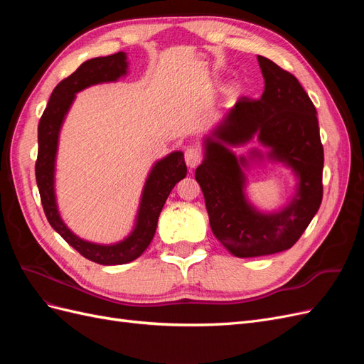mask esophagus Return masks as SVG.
<instances>
[{
    "instance_id": "1",
    "label": "esophagus",
    "mask_w": 364,
    "mask_h": 364,
    "mask_svg": "<svg viewBox=\"0 0 364 364\" xmlns=\"http://www.w3.org/2000/svg\"><path fill=\"white\" fill-rule=\"evenodd\" d=\"M202 161V151L197 147H188L185 150V162L190 168H196Z\"/></svg>"
}]
</instances>
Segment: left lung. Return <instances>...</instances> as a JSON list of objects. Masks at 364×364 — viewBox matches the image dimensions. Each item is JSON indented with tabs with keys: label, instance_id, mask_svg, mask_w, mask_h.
<instances>
[{
	"label": "left lung",
	"instance_id": "obj_1",
	"mask_svg": "<svg viewBox=\"0 0 364 364\" xmlns=\"http://www.w3.org/2000/svg\"><path fill=\"white\" fill-rule=\"evenodd\" d=\"M266 87L258 100L241 97L218 141H206V158L196 170L215 238L240 258L272 255L290 249L316 215L323 197V146L316 107L293 74L258 56ZM255 133L300 176L296 199L278 215H259L244 199L238 161L223 144H244Z\"/></svg>",
	"mask_w": 364,
	"mask_h": 364
}]
</instances>
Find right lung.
Segmentation results:
<instances>
[{
  "label": "right lung",
  "mask_w": 364,
  "mask_h": 364,
  "mask_svg": "<svg viewBox=\"0 0 364 364\" xmlns=\"http://www.w3.org/2000/svg\"><path fill=\"white\" fill-rule=\"evenodd\" d=\"M127 62L123 51L106 58H95L82 63L67 79H63L50 97L38 126V159L35 165L36 183L41 194L43 213L53 229L73 246L82 257L103 266H115L136 259L155 237L158 218L173 186L186 176V165L182 151H174L153 167L142 193L135 230L124 241L112 246L87 243L75 237L63 225L54 199V158L58 150V136L65 114L74 100V94L85 87L114 82L126 74Z\"/></svg>",
  "instance_id": "obj_1"
}]
</instances>
